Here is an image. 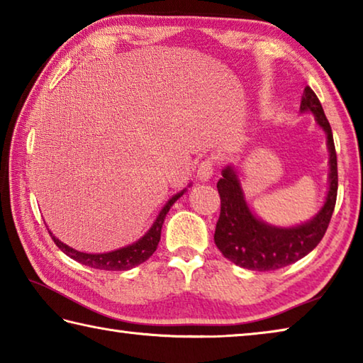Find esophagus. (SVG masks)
I'll return each instance as SVG.
<instances>
[{
  "mask_svg": "<svg viewBox=\"0 0 363 363\" xmlns=\"http://www.w3.org/2000/svg\"><path fill=\"white\" fill-rule=\"evenodd\" d=\"M213 173H214V160L205 158L203 162L199 164V169H196V177H199L201 182H205L208 179H211Z\"/></svg>",
  "mask_w": 363,
  "mask_h": 363,
  "instance_id": "34e87169",
  "label": "esophagus"
}]
</instances>
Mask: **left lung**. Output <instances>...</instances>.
Here are the masks:
<instances>
[{
    "label": "left lung",
    "instance_id": "obj_1",
    "mask_svg": "<svg viewBox=\"0 0 363 363\" xmlns=\"http://www.w3.org/2000/svg\"><path fill=\"white\" fill-rule=\"evenodd\" d=\"M301 112H311L317 125L327 134L330 152L328 194L314 218L296 227H275L256 218L245 201L242 184L235 169L227 167L218 181L220 214L214 232V243L227 259L250 270L281 269L309 255L328 229L337 194V163L333 133L325 116L322 104L314 91L306 86L301 97Z\"/></svg>",
    "mask_w": 363,
    "mask_h": 363
}]
</instances>
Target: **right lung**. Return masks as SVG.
<instances>
[{"label": "right lung", "instance_id": "right-lung-1", "mask_svg": "<svg viewBox=\"0 0 363 363\" xmlns=\"http://www.w3.org/2000/svg\"><path fill=\"white\" fill-rule=\"evenodd\" d=\"M186 190L187 189H184L179 194L171 196L168 203L163 206L162 211H160L155 223L152 224V227L147 230V233L143 238H139L138 242L128 245V247H123L120 250L108 251V253H97V255L82 253V251L73 250L69 247V245L60 242L59 238L54 237L51 232L49 233H51L54 243L57 245L60 251H64L67 256L72 257V259H75L79 264H83V266H89L93 269H101V270H130L133 267L139 266V264H143L144 261L149 259L153 253H155L160 242V235H162V227L164 223V218H167L169 208L174 205V201L179 199V196L184 195Z\"/></svg>", "mask_w": 363, "mask_h": 363}]
</instances>
